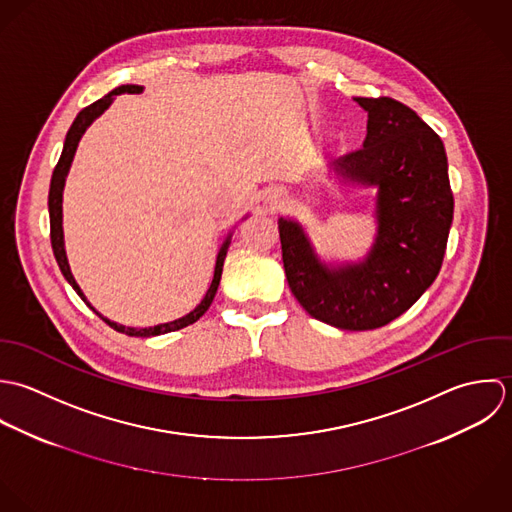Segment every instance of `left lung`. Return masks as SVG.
<instances>
[{"label":"left lung","instance_id":"1","mask_svg":"<svg viewBox=\"0 0 512 512\" xmlns=\"http://www.w3.org/2000/svg\"><path fill=\"white\" fill-rule=\"evenodd\" d=\"M356 103L368 112L364 146L336 160L348 180L378 186V237L360 265H322L295 221L279 219L283 265L295 299L342 330L380 328L404 314L439 275L453 192L441 138L390 97Z\"/></svg>","mask_w":512,"mask_h":512}]
</instances>
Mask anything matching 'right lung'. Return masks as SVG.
<instances>
[{
  "instance_id": "right-lung-1",
  "label": "right lung",
  "mask_w": 512,
  "mask_h": 512,
  "mask_svg": "<svg viewBox=\"0 0 512 512\" xmlns=\"http://www.w3.org/2000/svg\"><path fill=\"white\" fill-rule=\"evenodd\" d=\"M142 87L138 85H122L114 91H110L108 95H104L103 99H99L97 103L89 104L85 106L75 122L71 124L69 132H67V138H65V146H63V152H61V158L53 170V178H51V188H49V223H51V247H53V253H55V259L59 263V269L61 273L65 275V279L69 281V285L77 291V295L85 299L81 287L77 285L71 269H69V263H67V255H65V243H63V209H61V202H63V186H65V178H67V172L71 168V162H73V156H75V150H77V144L83 136V132L87 130V126L99 116L103 114L104 110L108 108V104L112 103L114 95H120V93H140ZM229 243H231V235L225 239V243L221 245L219 253H217V261H215V273H213V281L205 293L204 301L194 308L190 314L174 320V322H166V324H158V326H150V328H126L122 324H116L108 318H104L103 314H99L103 318L104 322L114 328L116 332H122V334H128V336H158V334H166V332H174V330H180L188 324H194L205 310L211 305L213 297H215V291H217V285H219V279H221V271H223V261H225V255H227V249H229ZM89 305V303H87ZM91 307V305H89ZM93 308V307H91ZM95 310V308H93Z\"/></svg>"
}]
</instances>
